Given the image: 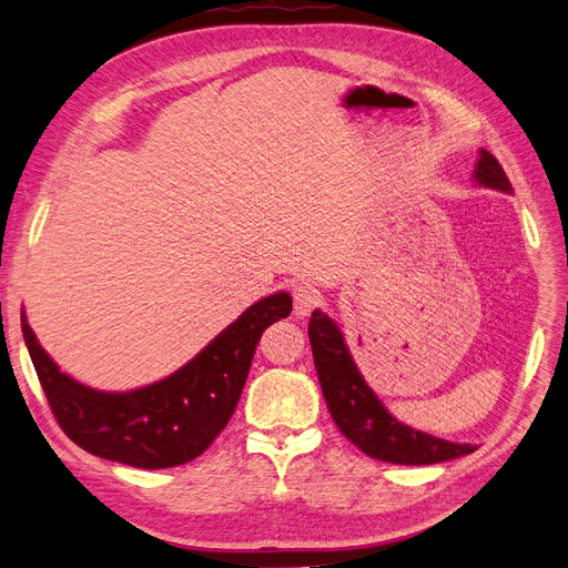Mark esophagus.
Returning a JSON list of instances; mask_svg holds the SVG:
<instances>
[{
	"instance_id": "esophagus-1",
	"label": "esophagus",
	"mask_w": 568,
	"mask_h": 568,
	"mask_svg": "<svg viewBox=\"0 0 568 568\" xmlns=\"http://www.w3.org/2000/svg\"><path fill=\"white\" fill-rule=\"evenodd\" d=\"M321 305V293L312 284H300L293 288L295 316H310Z\"/></svg>"
}]
</instances>
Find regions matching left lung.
Returning <instances> with one entry per match:
<instances>
[{
	"label": "left lung",
	"instance_id": "obj_1",
	"mask_svg": "<svg viewBox=\"0 0 568 568\" xmlns=\"http://www.w3.org/2000/svg\"><path fill=\"white\" fill-rule=\"evenodd\" d=\"M475 179L486 187L511 192L503 164L486 149H481ZM310 344L332 419L366 456L398 465H430L475 452L473 445L428 436L394 419L357 372L339 327L321 310L310 318Z\"/></svg>",
	"mask_w": 568,
	"mask_h": 568
}]
</instances>
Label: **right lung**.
Returning <instances> with one entry per match:
<instances>
[{
	"instance_id": "1",
	"label": "right lung",
	"mask_w": 568,
	"mask_h": 568,
	"mask_svg": "<svg viewBox=\"0 0 568 568\" xmlns=\"http://www.w3.org/2000/svg\"><path fill=\"white\" fill-rule=\"evenodd\" d=\"M291 314L275 293L245 310L170 378L132 392H98L59 372L22 314V335L61 430L84 452L160 470L204 454L229 424L263 329Z\"/></svg>"
}]
</instances>
